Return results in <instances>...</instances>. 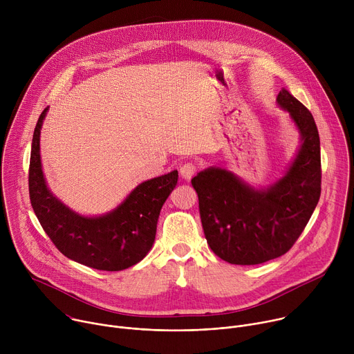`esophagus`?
<instances>
[{"label":"esophagus","mask_w":354,"mask_h":354,"mask_svg":"<svg viewBox=\"0 0 354 354\" xmlns=\"http://www.w3.org/2000/svg\"><path fill=\"white\" fill-rule=\"evenodd\" d=\"M179 172H180V176H182L185 180H190V179L194 176V174L197 172V167H196V164H193V162H186V164H183V165L180 167Z\"/></svg>","instance_id":"obj_1"}]
</instances>
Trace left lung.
I'll list each match as a JSON object with an SVG mask.
<instances>
[{
  "mask_svg": "<svg viewBox=\"0 0 354 354\" xmlns=\"http://www.w3.org/2000/svg\"><path fill=\"white\" fill-rule=\"evenodd\" d=\"M277 105L301 136L284 176L268 189L246 185L224 168H207L192 179L209 246L232 265H259L284 255L310 221L321 196L319 134L311 112L287 89Z\"/></svg>",
  "mask_w": 354,
  "mask_h": 354,
  "instance_id": "obj_1",
  "label": "left lung"
}]
</instances>
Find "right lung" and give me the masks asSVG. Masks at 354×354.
<instances>
[{"instance_id": "obj_1", "label": "right lung", "mask_w": 354, "mask_h": 354, "mask_svg": "<svg viewBox=\"0 0 354 354\" xmlns=\"http://www.w3.org/2000/svg\"><path fill=\"white\" fill-rule=\"evenodd\" d=\"M46 108L35 127L29 197L33 212L56 248L64 257L92 269L118 272L127 269L153 248L160 212L178 183V171L140 183L111 213L81 216L48 190L40 161V129Z\"/></svg>"}]
</instances>
